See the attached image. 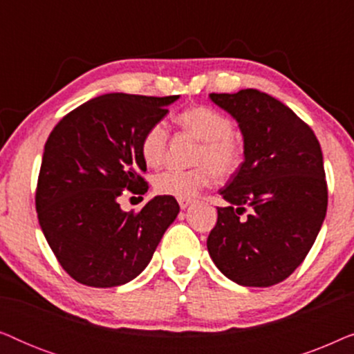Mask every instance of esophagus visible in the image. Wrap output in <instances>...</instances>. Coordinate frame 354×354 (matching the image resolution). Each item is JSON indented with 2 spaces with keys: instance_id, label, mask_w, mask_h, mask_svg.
<instances>
[{
  "instance_id": "1",
  "label": "esophagus",
  "mask_w": 354,
  "mask_h": 354,
  "mask_svg": "<svg viewBox=\"0 0 354 354\" xmlns=\"http://www.w3.org/2000/svg\"><path fill=\"white\" fill-rule=\"evenodd\" d=\"M178 205H180L182 209H187L192 205V200H178Z\"/></svg>"
}]
</instances>
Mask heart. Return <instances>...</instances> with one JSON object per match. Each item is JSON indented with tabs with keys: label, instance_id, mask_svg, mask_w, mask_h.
Masks as SVG:
<instances>
[{
	"label": "heart",
	"instance_id": "obj_1",
	"mask_svg": "<svg viewBox=\"0 0 354 354\" xmlns=\"http://www.w3.org/2000/svg\"><path fill=\"white\" fill-rule=\"evenodd\" d=\"M177 122L201 140L190 171L166 169L156 174L153 185L159 195L190 200L198 192L219 177H229L241 162V145L232 133L234 124L224 113L211 106H193L177 115ZM167 127L156 122L147 130L142 140V156L148 166H159L167 148Z\"/></svg>",
	"mask_w": 354,
	"mask_h": 354
}]
</instances>
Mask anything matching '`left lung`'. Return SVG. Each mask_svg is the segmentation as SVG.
Here are the masks:
<instances>
[{
    "label": "left lung",
    "mask_w": 354,
    "mask_h": 354,
    "mask_svg": "<svg viewBox=\"0 0 354 354\" xmlns=\"http://www.w3.org/2000/svg\"><path fill=\"white\" fill-rule=\"evenodd\" d=\"M209 98L239 124L245 161L219 190L229 206L217 207L207 251L235 283L270 287L303 263L326 219L321 145L288 106L263 91Z\"/></svg>",
    "instance_id": "8db88e82"
}]
</instances>
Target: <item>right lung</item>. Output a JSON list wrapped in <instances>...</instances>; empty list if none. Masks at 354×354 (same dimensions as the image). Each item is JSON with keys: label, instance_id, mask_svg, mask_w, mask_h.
Segmentation results:
<instances>
[{"label": "right lung", "instance_id": "obj_1", "mask_svg": "<svg viewBox=\"0 0 354 354\" xmlns=\"http://www.w3.org/2000/svg\"><path fill=\"white\" fill-rule=\"evenodd\" d=\"M178 95L108 93L62 118L45 143L37 185L41 232L62 269L96 288L142 274L180 211L174 196H154L140 212L119 205L124 190L145 195L142 140Z\"/></svg>", "mask_w": 354, "mask_h": 354}]
</instances>
